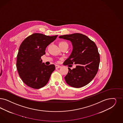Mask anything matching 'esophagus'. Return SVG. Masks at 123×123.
I'll list each match as a JSON object with an SVG mask.
<instances>
[{
	"mask_svg": "<svg viewBox=\"0 0 123 123\" xmlns=\"http://www.w3.org/2000/svg\"><path fill=\"white\" fill-rule=\"evenodd\" d=\"M55 68H56V69H57V68H61V66H60V65H56L55 66Z\"/></svg>",
	"mask_w": 123,
	"mask_h": 123,
	"instance_id": "obj_1",
	"label": "esophagus"
}]
</instances>
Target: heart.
<instances>
[{
  "mask_svg": "<svg viewBox=\"0 0 123 123\" xmlns=\"http://www.w3.org/2000/svg\"><path fill=\"white\" fill-rule=\"evenodd\" d=\"M63 45H68V44L67 42H64V41H61V42H59V46H63Z\"/></svg>",
  "mask_w": 123,
  "mask_h": 123,
  "instance_id": "b5f03b06",
  "label": "heart"
}]
</instances>
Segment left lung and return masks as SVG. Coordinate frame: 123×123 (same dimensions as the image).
Listing matches in <instances>:
<instances>
[{"instance_id": "left-lung-1", "label": "left lung", "mask_w": 123, "mask_h": 123, "mask_svg": "<svg viewBox=\"0 0 123 123\" xmlns=\"http://www.w3.org/2000/svg\"><path fill=\"white\" fill-rule=\"evenodd\" d=\"M59 37L70 41L73 46L72 52L64 62V65H76V68L72 70L68 68L69 72L65 77L66 82L75 88L86 85L95 77L99 68L100 55L95 43L86 36L80 33Z\"/></svg>"}]
</instances>
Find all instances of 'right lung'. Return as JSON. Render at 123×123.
I'll return each mask as SVG.
<instances>
[{
	"mask_svg": "<svg viewBox=\"0 0 123 123\" xmlns=\"http://www.w3.org/2000/svg\"><path fill=\"white\" fill-rule=\"evenodd\" d=\"M57 37L34 33L21 44L17 56L16 67L19 77L28 86L39 89L49 81L55 70V65L42 63L41 57L45 54L46 47Z\"/></svg>",
	"mask_w": 123,
	"mask_h": 123,
	"instance_id": "1",
	"label": "right lung"
}]
</instances>
